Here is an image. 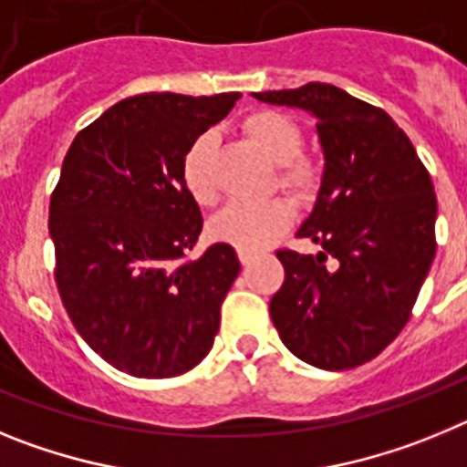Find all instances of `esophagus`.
Segmentation results:
<instances>
[{
  "label": "esophagus",
  "instance_id": "1",
  "mask_svg": "<svg viewBox=\"0 0 467 467\" xmlns=\"http://www.w3.org/2000/svg\"><path fill=\"white\" fill-rule=\"evenodd\" d=\"M238 259H241L243 266H250L254 259V253H250V250H238Z\"/></svg>",
  "mask_w": 467,
  "mask_h": 467
}]
</instances>
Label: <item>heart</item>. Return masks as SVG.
I'll use <instances>...</instances> for the list:
<instances>
[{
    "instance_id": "heart-1",
    "label": "heart",
    "mask_w": 467,
    "mask_h": 467,
    "mask_svg": "<svg viewBox=\"0 0 467 467\" xmlns=\"http://www.w3.org/2000/svg\"><path fill=\"white\" fill-rule=\"evenodd\" d=\"M243 130L264 154L278 163V184L296 198H308L320 182V163L311 154H301L304 133L299 123L283 111L259 109L243 121ZM217 135L201 133L182 159V180L198 205H213L220 198L214 177ZM295 208L285 198L266 203H231L213 222V234L238 250H262L290 229Z\"/></svg>"
}]
</instances>
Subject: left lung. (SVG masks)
<instances>
[{
    "instance_id": "left-lung-1",
    "label": "left lung",
    "mask_w": 467,
    "mask_h": 467,
    "mask_svg": "<svg viewBox=\"0 0 467 467\" xmlns=\"http://www.w3.org/2000/svg\"><path fill=\"white\" fill-rule=\"evenodd\" d=\"M317 119L325 171L296 236L317 254L278 250L285 283L269 304L299 360L365 365L407 325L435 257L437 198L414 144L386 111L329 84L253 93Z\"/></svg>"
}]
</instances>
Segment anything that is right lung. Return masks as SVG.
<instances>
[{"label": "right lung", "mask_w": 467, "mask_h": 467, "mask_svg": "<svg viewBox=\"0 0 467 467\" xmlns=\"http://www.w3.org/2000/svg\"><path fill=\"white\" fill-rule=\"evenodd\" d=\"M238 98H126L79 130L63 161L48 208L57 292L81 339L130 377H180L213 348L241 262L226 243L184 259L203 217L182 159Z\"/></svg>", "instance_id": "right-lung-1"}]
</instances>
